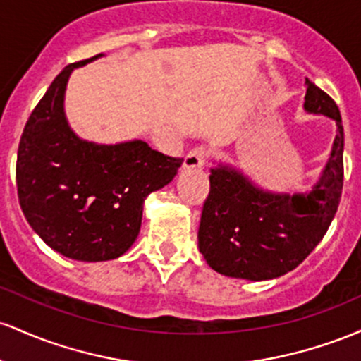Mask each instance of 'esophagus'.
I'll return each instance as SVG.
<instances>
[{
    "mask_svg": "<svg viewBox=\"0 0 361 361\" xmlns=\"http://www.w3.org/2000/svg\"><path fill=\"white\" fill-rule=\"evenodd\" d=\"M208 159V149L206 147H194L189 149L188 155L184 159V167L185 169H201L206 164Z\"/></svg>",
    "mask_w": 361,
    "mask_h": 361,
    "instance_id": "34e87169",
    "label": "esophagus"
}]
</instances>
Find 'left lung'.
I'll return each instance as SVG.
<instances>
[{"label": "left lung", "instance_id": "obj_1", "mask_svg": "<svg viewBox=\"0 0 361 361\" xmlns=\"http://www.w3.org/2000/svg\"><path fill=\"white\" fill-rule=\"evenodd\" d=\"M303 107L331 117L338 126L329 161L314 191L293 196L264 192L237 170H212L197 240L216 273L250 281L283 276L303 262L329 228L343 192L341 114L309 78Z\"/></svg>", "mask_w": 361, "mask_h": 361}]
</instances>
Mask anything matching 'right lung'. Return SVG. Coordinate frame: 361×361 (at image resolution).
Masks as SVG:
<instances>
[{"instance_id": "obj_1", "label": "right lung", "mask_w": 361, "mask_h": 361, "mask_svg": "<svg viewBox=\"0 0 361 361\" xmlns=\"http://www.w3.org/2000/svg\"><path fill=\"white\" fill-rule=\"evenodd\" d=\"M59 73L28 117L18 145L17 191L22 212L51 249L75 261L123 256L140 233L143 201L167 185L184 159L145 141L95 145L71 131L63 111L75 68Z\"/></svg>"}]
</instances>
